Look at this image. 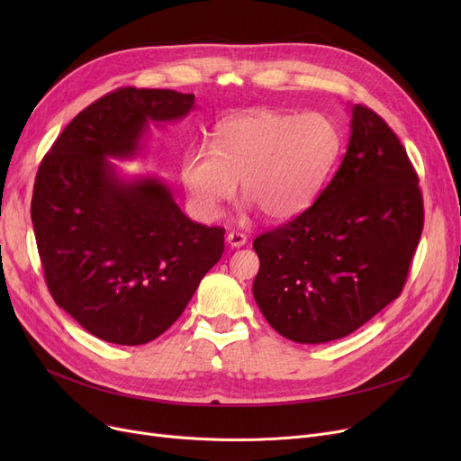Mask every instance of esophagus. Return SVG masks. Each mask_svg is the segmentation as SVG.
Returning <instances> with one entry per match:
<instances>
[{
    "label": "esophagus",
    "mask_w": 461,
    "mask_h": 461,
    "mask_svg": "<svg viewBox=\"0 0 461 461\" xmlns=\"http://www.w3.org/2000/svg\"><path fill=\"white\" fill-rule=\"evenodd\" d=\"M226 240H228V245L231 249H240V247L247 245V235L245 233H239V231H231V233H228Z\"/></svg>",
    "instance_id": "obj_1"
}]
</instances>
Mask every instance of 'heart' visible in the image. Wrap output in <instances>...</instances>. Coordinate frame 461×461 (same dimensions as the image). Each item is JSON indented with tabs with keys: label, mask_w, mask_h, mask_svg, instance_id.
I'll list each match as a JSON object with an SVG mask.
<instances>
[{
	"label": "heart",
	"mask_w": 461,
	"mask_h": 461,
	"mask_svg": "<svg viewBox=\"0 0 461 461\" xmlns=\"http://www.w3.org/2000/svg\"><path fill=\"white\" fill-rule=\"evenodd\" d=\"M338 145L334 125L321 113L252 110L224 119L212 148L192 145L181 162V181L202 221L221 216L239 179L265 218L292 221L316 200Z\"/></svg>",
	"instance_id": "obj_1"
}]
</instances>
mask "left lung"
Masks as SVG:
<instances>
[{
	"label": "left lung",
	"mask_w": 461,
	"mask_h": 461,
	"mask_svg": "<svg viewBox=\"0 0 461 461\" xmlns=\"http://www.w3.org/2000/svg\"><path fill=\"white\" fill-rule=\"evenodd\" d=\"M422 228L405 148L383 117L355 104L348 151L318 200L254 239V299L287 340H338L400 297Z\"/></svg>",
	"instance_id": "left-lung-1"
}]
</instances>
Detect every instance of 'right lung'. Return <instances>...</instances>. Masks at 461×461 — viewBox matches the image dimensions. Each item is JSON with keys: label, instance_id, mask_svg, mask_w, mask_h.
I'll return each instance as SVG.
<instances>
[{"label": "right lung", "instance_id": "add662e5", "mask_svg": "<svg viewBox=\"0 0 461 461\" xmlns=\"http://www.w3.org/2000/svg\"><path fill=\"white\" fill-rule=\"evenodd\" d=\"M192 93L119 87L82 110L39 166L32 222L56 304L87 332L141 346L172 327L224 252V228L192 222L157 177L119 179L148 121H176Z\"/></svg>", "mask_w": 461, "mask_h": 461}]
</instances>
